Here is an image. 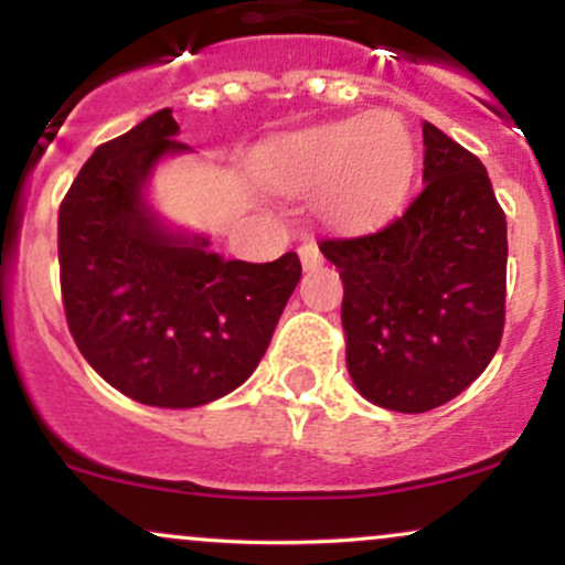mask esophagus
Segmentation results:
<instances>
[{
	"label": "esophagus",
	"mask_w": 565,
	"mask_h": 565,
	"mask_svg": "<svg viewBox=\"0 0 565 565\" xmlns=\"http://www.w3.org/2000/svg\"><path fill=\"white\" fill-rule=\"evenodd\" d=\"M300 260H302L305 270H313V268H319V265H323V255L319 252V246H316L313 242H308L300 246Z\"/></svg>",
	"instance_id": "obj_1"
}]
</instances>
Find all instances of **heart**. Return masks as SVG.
<instances>
[{"mask_svg": "<svg viewBox=\"0 0 565 565\" xmlns=\"http://www.w3.org/2000/svg\"><path fill=\"white\" fill-rule=\"evenodd\" d=\"M414 170L412 135L393 111L305 129L278 146L274 178L289 191L321 188L334 228L361 231L398 204Z\"/></svg>", "mask_w": 565, "mask_h": 565, "instance_id": "heart-1", "label": "heart"}]
</instances>
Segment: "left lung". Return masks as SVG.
Listing matches in <instances>:
<instances>
[{"label": "left lung", "instance_id": "1", "mask_svg": "<svg viewBox=\"0 0 565 565\" xmlns=\"http://www.w3.org/2000/svg\"><path fill=\"white\" fill-rule=\"evenodd\" d=\"M423 191L385 228L323 238L345 287L348 372L366 401L430 412L494 359L504 329L508 223L481 159L430 121Z\"/></svg>", "mask_w": 565, "mask_h": 565}]
</instances>
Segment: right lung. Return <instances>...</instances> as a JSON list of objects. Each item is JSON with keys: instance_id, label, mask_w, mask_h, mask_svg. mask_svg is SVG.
<instances>
[{"instance_id": "add662e5", "label": "right lung", "mask_w": 565, "mask_h": 565, "mask_svg": "<svg viewBox=\"0 0 565 565\" xmlns=\"http://www.w3.org/2000/svg\"><path fill=\"white\" fill-rule=\"evenodd\" d=\"M161 108L103 142L57 212L66 321L87 364L146 406L191 408L236 391L255 372L300 257L223 260L201 236L161 225L146 201L153 167L188 151Z\"/></svg>"}]
</instances>
